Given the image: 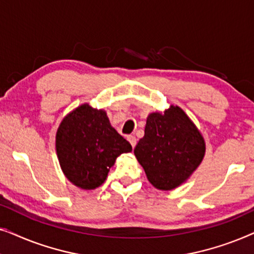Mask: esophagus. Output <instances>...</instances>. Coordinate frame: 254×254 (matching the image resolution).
<instances>
[{
	"label": "esophagus",
	"instance_id": "34e87169",
	"mask_svg": "<svg viewBox=\"0 0 254 254\" xmlns=\"http://www.w3.org/2000/svg\"><path fill=\"white\" fill-rule=\"evenodd\" d=\"M127 140L129 141V143L131 144V147L135 148V145H136V137H135L134 135H129V136L127 137Z\"/></svg>",
	"mask_w": 254,
	"mask_h": 254
}]
</instances>
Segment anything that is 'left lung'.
Segmentation results:
<instances>
[{"label": "left lung", "instance_id": "8db88e82", "mask_svg": "<svg viewBox=\"0 0 254 254\" xmlns=\"http://www.w3.org/2000/svg\"><path fill=\"white\" fill-rule=\"evenodd\" d=\"M206 143L199 129L178 106L147 118L144 136L134 149L150 184L170 190L182 185L202 162Z\"/></svg>", "mask_w": 254, "mask_h": 254}]
</instances>
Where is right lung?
I'll return each mask as SVG.
<instances>
[{"mask_svg":"<svg viewBox=\"0 0 254 254\" xmlns=\"http://www.w3.org/2000/svg\"><path fill=\"white\" fill-rule=\"evenodd\" d=\"M55 147L64 176L83 190L99 187L118 156L131 151L129 142L111 126L105 111L89 104L64 117L58 128Z\"/></svg>","mask_w":254,"mask_h":254,"instance_id":"1","label":"right lung"}]
</instances>
